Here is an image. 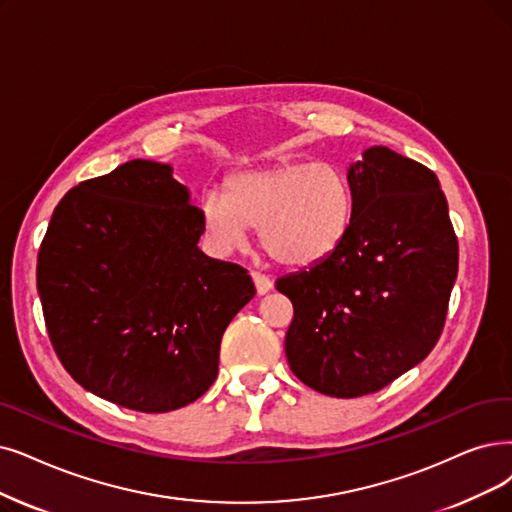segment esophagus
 I'll use <instances>...</instances> for the list:
<instances>
[{
  "instance_id": "1",
  "label": "esophagus",
  "mask_w": 512,
  "mask_h": 512,
  "mask_svg": "<svg viewBox=\"0 0 512 512\" xmlns=\"http://www.w3.org/2000/svg\"><path fill=\"white\" fill-rule=\"evenodd\" d=\"M252 279H254V285H256V292H258V296H264V294H269V292L273 290V281H271L267 275H262V273H252Z\"/></svg>"
}]
</instances>
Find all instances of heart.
<instances>
[{"instance_id": "obj_1", "label": "heart", "mask_w": 512, "mask_h": 512, "mask_svg": "<svg viewBox=\"0 0 512 512\" xmlns=\"http://www.w3.org/2000/svg\"><path fill=\"white\" fill-rule=\"evenodd\" d=\"M351 216L349 178L332 163L288 161L241 172L229 180L227 195L210 191L203 197V222L220 252L241 250L256 229L262 250L292 269L330 256Z\"/></svg>"}]
</instances>
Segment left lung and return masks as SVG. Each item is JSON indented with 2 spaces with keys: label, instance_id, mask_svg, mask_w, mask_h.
<instances>
[{
  "label": "left lung",
  "instance_id": "left-lung-1",
  "mask_svg": "<svg viewBox=\"0 0 512 512\" xmlns=\"http://www.w3.org/2000/svg\"><path fill=\"white\" fill-rule=\"evenodd\" d=\"M353 216L338 248L277 279L294 304L285 357L317 393L353 399L412 370L437 344L458 239L435 172L386 147L351 163Z\"/></svg>",
  "mask_w": 512,
  "mask_h": 512
}]
</instances>
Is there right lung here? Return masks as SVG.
Masks as SVG:
<instances>
[{
	"label": "right lung",
	"instance_id": "1",
	"mask_svg": "<svg viewBox=\"0 0 512 512\" xmlns=\"http://www.w3.org/2000/svg\"><path fill=\"white\" fill-rule=\"evenodd\" d=\"M203 231L170 163L132 159L60 199L37 292L54 351L86 391L161 414L212 386L222 334L256 290L239 264L199 250Z\"/></svg>",
	"mask_w": 512,
	"mask_h": 512
}]
</instances>
